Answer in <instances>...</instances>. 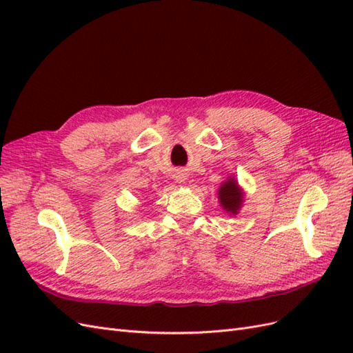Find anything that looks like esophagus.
<instances>
[{
  "instance_id": "obj_1",
  "label": "esophagus",
  "mask_w": 353,
  "mask_h": 353,
  "mask_svg": "<svg viewBox=\"0 0 353 353\" xmlns=\"http://www.w3.org/2000/svg\"><path fill=\"white\" fill-rule=\"evenodd\" d=\"M178 183H179V184L185 183V178H184V176H179V178H178Z\"/></svg>"
}]
</instances>
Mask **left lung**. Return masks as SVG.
Masks as SVG:
<instances>
[{
    "mask_svg": "<svg viewBox=\"0 0 353 353\" xmlns=\"http://www.w3.org/2000/svg\"><path fill=\"white\" fill-rule=\"evenodd\" d=\"M218 200L222 209L230 215L236 216L244 203V190L239 185L236 176L230 175L218 190Z\"/></svg>",
    "mask_w": 353,
    "mask_h": 353,
    "instance_id": "left-lung-1",
    "label": "left lung"
}]
</instances>
